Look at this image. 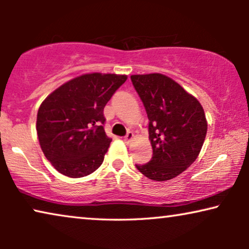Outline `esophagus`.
Here are the masks:
<instances>
[{"mask_svg":"<svg viewBox=\"0 0 249 249\" xmlns=\"http://www.w3.org/2000/svg\"><path fill=\"white\" fill-rule=\"evenodd\" d=\"M124 139L125 142H130L132 141V139H134V132L128 131V134L125 135V137H124Z\"/></svg>","mask_w":249,"mask_h":249,"instance_id":"obj_1","label":"esophagus"}]
</instances>
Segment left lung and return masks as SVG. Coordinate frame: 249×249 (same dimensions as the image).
<instances>
[{
	"mask_svg": "<svg viewBox=\"0 0 249 249\" xmlns=\"http://www.w3.org/2000/svg\"><path fill=\"white\" fill-rule=\"evenodd\" d=\"M149 120L151 161L136 165L148 179L166 181L188 169L203 147L207 132L205 112L198 100L162 73L132 74Z\"/></svg>",
	"mask_w": 249,
	"mask_h": 249,
	"instance_id": "left-lung-1",
	"label": "left lung"
}]
</instances>
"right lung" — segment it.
<instances>
[{
  "mask_svg": "<svg viewBox=\"0 0 249 249\" xmlns=\"http://www.w3.org/2000/svg\"><path fill=\"white\" fill-rule=\"evenodd\" d=\"M125 74L91 72L52 91L37 112L40 148L56 171L70 178L93 173L104 161L112 139L102 124L103 110Z\"/></svg>",
  "mask_w": 249,
  "mask_h": 249,
  "instance_id": "right-lung-1",
  "label": "right lung"
}]
</instances>
